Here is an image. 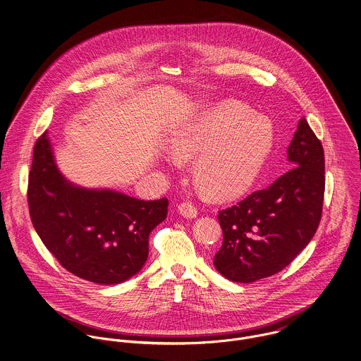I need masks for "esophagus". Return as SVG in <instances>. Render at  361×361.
<instances>
[{
	"label": "esophagus",
	"instance_id": "obj_1",
	"mask_svg": "<svg viewBox=\"0 0 361 361\" xmlns=\"http://www.w3.org/2000/svg\"><path fill=\"white\" fill-rule=\"evenodd\" d=\"M178 212L182 215V216H185V218H196V215H197V208L193 206L192 203H180L179 206H178Z\"/></svg>",
	"mask_w": 361,
	"mask_h": 361
}]
</instances>
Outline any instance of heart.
Masks as SVG:
<instances>
[{
    "label": "heart",
    "instance_id": "heart-1",
    "mask_svg": "<svg viewBox=\"0 0 361 361\" xmlns=\"http://www.w3.org/2000/svg\"><path fill=\"white\" fill-rule=\"evenodd\" d=\"M272 143L271 121L233 102L207 106L168 139L175 158H195V183L214 200H231L246 193L257 180Z\"/></svg>",
    "mask_w": 361,
    "mask_h": 361
}]
</instances>
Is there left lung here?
<instances>
[{
  "label": "left lung",
  "mask_w": 361,
  "mask_h": 361,
  "mask_svg": "<svg viewBox=\"0 0 361 361\" xmlns=\"http://www.w3.org/2000/svg\"><path fill=\"white\" fill-rule=\"evenodd\" d=\"M290 169L268 188L219 211L224 242L214 265L226 279L250 283L271 276L307 246L321 221L325 159L303 116L288 147Z\"/></svg>",
  "instance_id": "obj_1"
}]
</instances>
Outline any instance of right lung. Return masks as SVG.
Instances as JSON below:
<instances>
[{"label": "right lung", "instance_id": "add662e5", "mask_svg": "<svg viewBox=\"0 0 361 361\" xmlns=\"http://www.w3.org/2000/svg\"><path fill=\"white\" fill-rule=\"evenodd\" d=\"M27 203L33 226L58 262L100 285L136 275L149 236L168 214V199L139 200L109 189L75 186L59 172L44 132L36 142Z\"/></svg>", "mask_w": 361, "mask_h": 361}]
</instances>
